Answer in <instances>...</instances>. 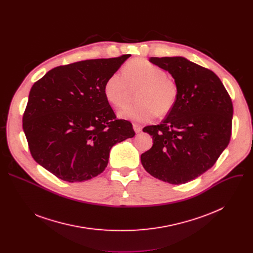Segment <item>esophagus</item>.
I'll use <instances>...</instances> for the list:
<instances>
[{"label":"esophagus","mask_w":253,"mask_h":253,"mask_svg":"<svg viewBox=\"0 0 253 253\" xmlns=\"http://www.w3.org/2000/svg\"><path fill=\"white\" fill-rule=\"evenodd\" d=\"M133 129H134V131H135L136 133H139V132L142 131V126L139 125V124L134 123V124H133Z\"/></svg>","instance_id":"1"}]
</instances>
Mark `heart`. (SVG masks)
Wrapping results in <instances>:
<instances>
[{
  "instance_id": "heart-1",
  "label": "heart",
  "mask_w": 253,
  "mask_h": 253,
  "mask_svg": "<svg viewBox=\"0 0 253 253\" xmlns=\"http://www.w3.org/2000/svg\"><path fill=\"white\" fill-rule=\"evenodd\" d=\"M132 88L141 87L138 104H128L119 111L121 118L149 122L157 114L166 115L176 104L178 87L161 67L145 60L133 59L124 67V73L115 72L105 82L104 94L114 106H122Z\"/></svg>"
}]
</instances>
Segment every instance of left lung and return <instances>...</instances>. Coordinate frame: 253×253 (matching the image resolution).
I'll return each instance as SVG.
<instances>
[{
  "label": "left lung",
  "mask_w": 253,
  "mask_h": 253,
  "mask_svg": "<svg viewBox=\"0 0 253 253\" xmlns=\"http://www.w3.org/2000/svg\"><path fill=\"white\" fill-rule=\"evenodd\" d=\"M149 62L172 76L178 99L160 125L143 128L152 147L141 163L153 177L183 184L210 169L227 147L233 106L220 79L209 69L184 57H151Z\"/></svg>",
  "instance_id": "obj_1"
}]
</instances>
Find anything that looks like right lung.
Wrapping results in <instances>:
<instances>
[{
    "instance_id": "obj_1",
    "label": "right lung",
    "mask_w": 253,
    "mask_h": 253,
    "mask_svg": "<svg viewBox=\"0 0 253 253\" xmlns=\"http://www.w3.org/2000/svg\"><path fill=\"white\" fill-rule=\"evenodd\" d=\"M130 56L59 66L33 85L23 130L36 162L72 183L105 170L111 148L135 135L104 94L108 77Z\"/></svg>"
}]
</instances>
